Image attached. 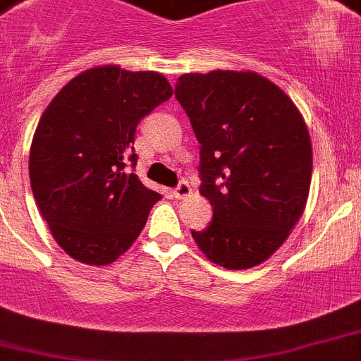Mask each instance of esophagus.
Here are the masks:
<instances>
[{"label":"esophagus","mask_w":361,"mask_h":361,"mask_svg":"<svg viewBox=\"0 0 361 361\" xmlns=\"http://www.w3.org/2000/svg\"><path fill=\"white\" fill-rule=\"evenodd\" d=\"M190 193H191L190 184L184 183V180H183V183H180V184H178V186L173 190V197H175V198H186Z\"/></svg>","instance_id":"obj_1"}]
</instances>
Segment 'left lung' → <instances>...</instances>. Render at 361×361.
I'll return each instance as SVG.
<instances>
[{
	"label": "left lung",
	"instance_id": "1",
	"mask_svg": "<svg viewBox=\"0 0 361 361\" xmlns=\"http://www.w3.org/2000/svg\"><path fill=\"white\" fill-rule=\"evenodd\" d=\"M175 97L200 143V195L213 206L211 226L191 231L195 243L227 270L264 263L308 202L313 152L302 114L254 71L186 73Z\"/></svg>",
	"mask_w": 361,
	"mask_h": 361
}]
</instances>
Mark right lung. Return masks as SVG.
Segmentation results:
<instances>
[{
  "mask_svg": "<svg viewBox=\"0 0 361 361\" xmlns=\"http://www.w3.org/2000/svg\"><path fill=\"white\" fill-rule=\"evenodd\" d=\"M173 89L157 71L116 64L82 71L42 112L30 147V184L61 249L104 267L127 252L161 195L125 170L135 127Z\"/></svg>",
  "mask_w": 361,
  "mask_h": 361,
  "instance_id": "add662e5",
  "label": "right lung"
}]
</instances>
